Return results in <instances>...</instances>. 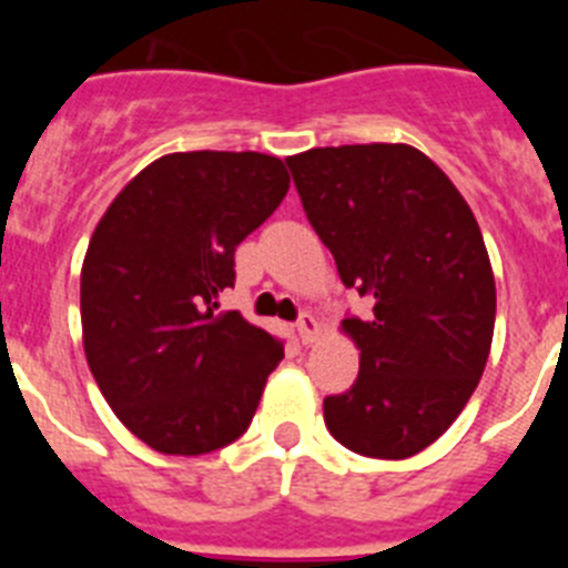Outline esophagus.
<instances>
[{
    "mask_svg": "<svg viewBox=\"0 0 568 568\" xmlns=\"http://www.w3.org/2000/svg\"><path fill=\"white\" fill-rule=\"evenodd\" d=\"M295 329H298L301 344H313V341L318 338V333H321V324H318V318H315V315L304 313L298 318V324H295Z\"/></svg>",
    "mask_w": 568,
    "mask_h": 568,
    "instance_id": "34e87169",
    "label": "esophagus"
}]
</instances>
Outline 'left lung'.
Returning <instances> with one entry per match:
<instances>
[{"label":"left lung","instance_id":"obj_1","mask_svg":"<svg viewBox=\"0 0 568 568\" xmlns=\"http://www.w3.org/2000/svg\"><path fill=\"white\" fill-rule=\"evenodd\" d=\"M304 213L344 287L375 301L344 318L355 384L324 398L338 444L366 458L418 455L471 398L495 333V275L478 222L444 170L409 144L290 155Z\"/></svg>","mask_w":568,"mask_h":568}]
</instances>
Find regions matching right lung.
Segmentation results:
<instances>
[{
    "label": "right lung",
    "mask_w": 568,
    "mask_h": 568,
    "mask_svg": "<svg viewBox=\"0 0 568 568\" xmlns=\"http://www.w3.org/2000/svg\"><path fill=\"white\" fill-rule=\"evenodd\" d=\"M290 190L264 153H170L115 195L82 264L90 373L115 418L155 453L204 455L247 433L275 335L219 310L235 247Z\"/></svg>",
    "instance_id": "add662e5"
}]
</instances>
